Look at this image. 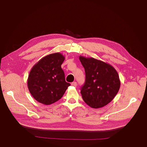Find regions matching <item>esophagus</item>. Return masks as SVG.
Returning <instances> with one entry per match:
<instances>
[{"instance_id":"esophagus-1","label":"esophagus","mask_w":147,"mask_h":147,"mask_svg":"<svg viewBox=\"0 0 147 147\" xmlns=\"http://www.w3.org/2000/svg\"><path fill=\"white\" fill-rule=\"evenodd\" d=\"M71 85L73 86H74V87H76V86H77V82H72V83H71Z\"/></svg>"}]
</instances>
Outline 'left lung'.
I'll return each instance as SVG.
<instances>
[{
    "label": "left lung",
    "mask_w": 147,
    "mask_h": 147,
    "mask_svg": "<svg viewBox=\"0 0 147 147\" xmlns=\"http://www.w3.org/2000/svg\"><path fill=\"white\" fill-rule=\"evenodd\" d=\"M85 70L86 81L81 94L85 103L91 108L99 109L109 104L120 88L119 75L113 67L93 57L79 56Z\"/></svg>",
    "instance_id": "8db88e82"
}]
</instances>
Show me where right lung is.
<instances>
[{
    "instance_id": "obj_1",
    "label": "right lung",
    "mask_w": 147,
    "mask_h": 147,
    "mask_svg": "<svg viewBox=\"0 0 147 147\" xmlns=\"http://www.w3.org/2000/svg\"><path fill=\"white\" fill-rule=\"evenodd\" d=\"M65 59L61 53L47 55L31 69L28 87L34 98L44 105H50L63 96L70 84L66 82L61 65Z\"/></svg>"
}]
</instances>
